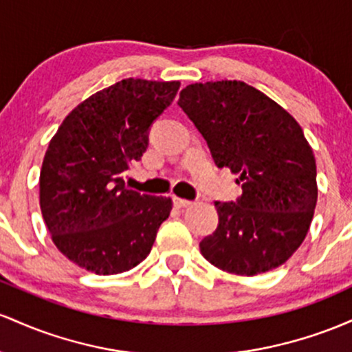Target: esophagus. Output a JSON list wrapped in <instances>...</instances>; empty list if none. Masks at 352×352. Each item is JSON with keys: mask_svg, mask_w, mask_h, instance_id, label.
<instances>
[{"mask_svg": "<svg viewBox=\"0 0 352 352\" xmlns=\"http://www.w3.org/2000/svg\"><path fill=\"white\" fill-rule=\"evenodd\" d=\"M173 203H175V206L176 208H188V206H191V201H188V199H184V197H177V196H173Z\"/></svg>", "mask_w": 352, "mask_h": 352, "instance_id": "esophagus-1", "label": "esophagus"}]
</instances>
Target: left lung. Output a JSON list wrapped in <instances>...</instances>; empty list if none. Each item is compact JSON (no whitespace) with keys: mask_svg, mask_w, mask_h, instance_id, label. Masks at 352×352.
<instances>
[{"mask_svg":"<svg viewBox=\"0 0 352 352\" xmlns=\"http://www.w3.org/2000/svg\"><path fill=\"white\" fill-rule=\"evenodd\" d=\"M177 104L216 164L243 184L236 203H216L219 224L199 243L201 254L239 276L279 267L301 246L318 203L316 160L302 128L283 106L236 80L189 85Z\"/></svg>","mask_w":352,"mask_h":352,"instance_id":"8db88e82","label":"left lung"}]
</instances>
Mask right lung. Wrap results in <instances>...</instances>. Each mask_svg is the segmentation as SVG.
<instances>
[{
	"instance_id": "add662e5",
	"label": "right lung",
	"mask_w": 352,
	"mask_h": 352,
	"mask_svg": "<svg viewBox=\"0 0 352 352\" xmlns=\"http://www.w3.org/2000/svg\"><path fill=\"white\" fill-rule=\"evenodd\" d=\"M177 89L179 81H118L80 102L51 138L39 206L54 246L82 270L120 274L151 251L173 201L128 189L121 175L141 160L149 126Z\"/></svg>"
}]
</instances>
